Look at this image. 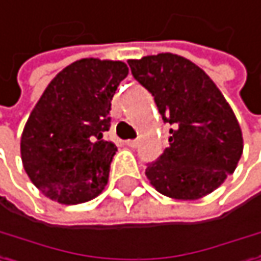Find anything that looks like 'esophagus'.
Here are the masks:
<instances>
[{"label": "esophagus", "mask_w": 261, "mask_h": 261, "mask_svg": "<svg viewBox=\"0 0 261 261\" xmlns=\"http://www.w3.org/2000/svg\"><path fill=\"white\" fill-rule=\"evenodd\" d=\"M126 145H127L129 148H137L138 141H137V140H127V141H126Z\"/></svg>", "instance_id": "1"}]
</instances>
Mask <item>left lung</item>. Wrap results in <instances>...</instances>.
<instances>
[{"label":"left lung","mask_w":261,"mask_h":261,"mask_svg":"<svg viewBox=\"0 0 261 261\" xmlns=\"http://www.w3.org/2000/svg\"><path fill=\"white\" fill-rule=\"evenodd\" d=\"M129 67L152 93L162 118L173 124L169 146L146 168L149 184L171 199L207 196L235 171L243 154L232 107L208 74L182 56H145L130 59Z\"/></svg>","instance_id":"1"}]
</instances>
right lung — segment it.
I'll list each match as a JSON object with an SVG mask.
<instances>
[{
    "label": "right lung",
    "mask_w": 261,
    "mask_h": 261,
    "mask_svg": "<svg viewBox=\"0 0 261 261\" xmlns=\"http://www.w3.org/2000/svg\"><path fill=\"white\" fill-rule=\"evenodd\" d=\"M127 74L121 60L81 59L57 73L37 101L20 152L28 177L51 201L76 205L106 188L116 146L102 135L112 98Z\"/></svg>",
    "instance_id": "1"
}]
</instances>
